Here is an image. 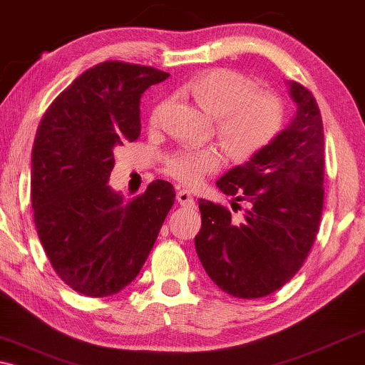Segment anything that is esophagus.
Segmentation results:
<instances>
[{"instance_id": "1", "label": "esophagus", "mask_w": 365, "mask_h": 365, "mask_svg": "<svg viewBox=\"0 0 365 365\" xmlns=\"http://www.w3.org/2000/svg\"><path fill=\"white\" fill-rule=\"evenodd\" d=\"M176 199H178V202L181 204V206H189V207L194 206L192 194L189 192V191H186V189H181V191H178Z\"/></svg>"}]
</instances>
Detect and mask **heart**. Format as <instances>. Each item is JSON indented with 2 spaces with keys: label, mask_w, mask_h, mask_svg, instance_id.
<instances>
[{
  "label": "heart",
  "mask_w": 365,
  "mask_h": 365,
  "mask_svg": "<svg viewBox=\"0 0 365 365\" xmlns=\"http://www.w3.org/2000/svg\"><path fill=\"white\" fill-rule=\"evenodd\" d=\"M197 106L216 118V136L234 161H246L276 138L282 124V104L276 94L254 91V84L232 69L214 68L184 84ZM163 106L153 111L156 124ZM222 158L216 149H179L166 158L164 169L184 184H197L217 171Z\"/></svg>",
  "instance_id": "heart-1"
}]
</instances>
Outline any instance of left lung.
Instances as JSON below:
<instances>
[{
	"label": "left lung",
	"instance_id": "1",
	"mask_svg": "<svg viewBox=\"0 0 365 365\" xmlns=\"http://www.w3.org/2000/svg\"><path fill=\"white\" fill-rule=\"evenodd\" d=\"M296 114L262 151L216 182L247 201L242 221L199 199L201 231L194 246L219 289L239 299L276 292L302 267L316 241L324 204V128L312 93L289 83ZM239 206V204H237Z\"/></svg>",
	"mask_w": 365,
	"mask_h": 365
}]
</instances>
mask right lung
Listing matches in <instances>:
<instances>
[{
  "mask_svg": "<svg viewBox=\"0 0 365 365\" xmlns=\"http://www.w3.org/2000/svg\"><path fill=\"white\" fill-rule=\"evenodd\" d=\"M169 73L104 61L74 79L43 114L31 151L39 241L61 281L88 297L123 291L141 271L173 207L171 182L124 202L109 186L114 151L141 134L139 103Z\"/></svg>",
  "mask_w": 365,
  "mask_h": 365,
  "instance_id": "1",
  "label": "right lung"
}]
</instances>
